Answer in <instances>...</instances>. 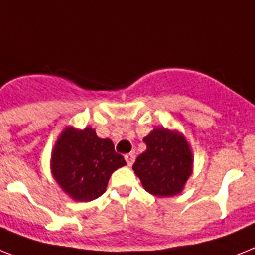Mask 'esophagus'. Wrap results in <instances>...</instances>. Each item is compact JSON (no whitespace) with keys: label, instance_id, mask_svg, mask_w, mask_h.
<instances>
[{"label":"esophagus","instance_id":"obj_1","mask_svg":"<svg viewBox=\"0 0 255 255\" xmlns=\"http://www.w3.org/2000/svg\"><path fill=\"white\" fill-rule=\"evenodd\" d=\"M125 160H126V163H128V165H129V167H131L132 163H134V160H135V155H134L132 152L126 153Z\"/></svg>","mask_w":255,"mask_h":255}]
</instances>
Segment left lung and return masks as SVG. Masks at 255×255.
I'll list each match as a JSON object with an SVG mask.
<instances>
[{
    "label": "left lung",
    "mask_w": 255,
    "mask_h": 255,
    "mask_svg": "<svg viewBox=\"0 0 255 255\" xmlns=\"http://www.w3.org/2000/svg\"><path fill=\"white\" fill-rule=\"evenodd\" d=\"M147 150L136 157L132 169L143 188L157 197L178 194L191 174L193 155L178 132L157 128L143 139Z\"/></svg>",
    "instance_id": "left-lung-1"
}]
</instances>
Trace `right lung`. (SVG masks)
Instances as JSON below:
<instances>
[{"mask_svg": "<svg viewBox=\"0 0 255 255\" xmlns=\"http://www.w3.org/2000/svg\"><path fill=\"white\" fill-rule=\"evenodd\" d=\"M126 165L111 139H102L95 130L66 128L52 155V172L61 188L75 201L88 202L105 191L109 177Z\"/></svg>", "mask_w": 255, "mask_h": 255, "instance_id": "right-lung-1", "label": "right lung"}]
</instances>
